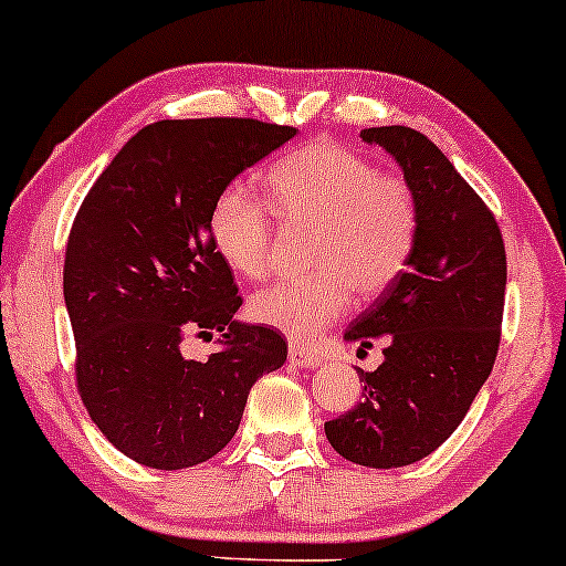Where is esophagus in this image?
Returning a JSON list of instances; mask_svg holds the SVG:
<instances>
[{
  "label": "esophagus",
  "instance_id": "obj_1",
  "mask_svg": "<svg viewBox=\"0 0 566 566\" xmlns=\"http://www.w3.org/2000/svg\"><path fill=\"white\" fill-rule=\"evenodd\" d=\"M289 360L294 366L315 368V366L323 364V355H317L315 350H307V347H302V345H291L289 347Z\"/></svg>",
  "mask_w": 566,
  "mask_h": 566
}]
</instances>
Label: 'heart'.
I'll use <instances>...</instances> for the list:
<instances>
[{"label": "heart", "instance_id": "b5f03b06", "mask_svg": "<svg viewBox=\"0 0 566 566\" xmlns=\"http://www.w3.org/2000/svg\"><path fill=\"white\" fill-rule=\"evenodd\" d=\"M266 202L227 189L213 202L211 240L234 275L262 281L275 259L272 213L289 232L310 230L300 281L272 285L249 302L262 326L310 342L358 302L382 296L411 262L420 202L401 176L379 174L366 155L313 142L281 157L264 176Z\"/></svg>", "mask_w": 566, "mask_h": 566}]
</instances>
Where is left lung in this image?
Wrapping results in <instances>:
<instances>
[{"label": "left lung", "instance_id": "8db88e82", "mask_svg": "<svg viewBox=\"0 0 566 566\" xmlns=\"http://www.w3.org/2000/svg\"><path fill=\"white\" fill-rule=\"evenodd\" d=\"M401 165L420 202L411 262L345 332L360 350L382 342V366L358 371L364 401L326 422L328 443L366 468H403L436 452L465 420L500 347L505 245L494 213L422 133H360Z\"/></svg>", "mask_w": 566, "mask_h": 566}]
</instances>
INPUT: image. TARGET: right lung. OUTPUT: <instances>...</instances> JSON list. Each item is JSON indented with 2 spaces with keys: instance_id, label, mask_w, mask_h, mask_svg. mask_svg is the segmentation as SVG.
Instances as JSON below:
<instances>
[{
  "instance_id": "add662e5",
  "label": "right lung",
  "mask_w": 566,
  "mask_h": 566,
  "mask_svg": "<svg viewBox=\"0 0 566 566\" xmlns=\"http://www.w3.org/2000/svg\"><path fill=\"white\" fill-rule=\"evenodd\" d=\"M296 128L251 117L163 119L130 138L82 200L63 300L91 420L138 465L179 471L232 436L253 382L285 364V339L232 321L243 296L213 249L211 211L234 176ZM192 331H224L208 361L180 355Z\"/></svg>"
}]
</instances>
